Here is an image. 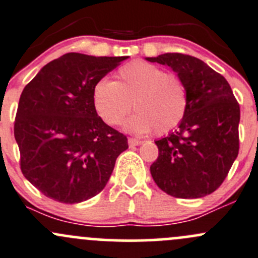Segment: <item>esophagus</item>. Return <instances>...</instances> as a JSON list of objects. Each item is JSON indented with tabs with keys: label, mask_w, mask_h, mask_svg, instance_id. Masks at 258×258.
<instances>
[{
	"label": "esophagus",
	"mask_w": 258,
	"mask_h": 258,
	"mask_svg": "<svg viewBox=\"0 0 258 258\" xmlns=\"http://www.w3.org/2000/svg\"><path fill=\"white\" fill-rule=\"evenodd\" d=\"M128 143H129V145H130V147H137V145H140V144H143V140L135 139V138H129Z\"/></svg>",
	"instance_id": "esophagus-1"
}]
</instances>
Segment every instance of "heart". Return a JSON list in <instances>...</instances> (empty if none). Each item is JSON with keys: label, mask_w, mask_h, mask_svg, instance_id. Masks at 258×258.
Wrapping results in <instances>:
<instances>
[{"label": "heart", "mask_w": 258, "mask_h": 258, "mask_svg": "<svg viewBox=\"0 0 258 258\" xmlns=\"http://www.w3.org/2000/svg\"><path fill=\"white\" fill-rule=\"evenodd\" d=\"M115 78L100 79L93 88V104L105 124L119 125L134 108L137 114L125 123L130 132L164 135L180 125L188 95L179 76L138 59L121 66Z\"/></svg>", "instance_id": "1"}]
</instances>
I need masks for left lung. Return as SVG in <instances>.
Here are the masks:
<instances>
[{
	"label": "left lung",
	"instance_id": "obj_1",
	"mask_svg": "<svg viewBox=\"0 0 258 258\" xmlns=\"http://www.w3.org/2000/svg\"><path fill=\"white\" fill-rule=\"evenodd\" d=\"M147 59L176 72L188 95L179 129L155 142L159 156L150 166L151 176L174 198L210 195L224 182L238 155L240 104L226 79L199 58L165 53Z\"/></svg>",
	"mask_w": 258,
	"mask_h": 258
}]
</instances>
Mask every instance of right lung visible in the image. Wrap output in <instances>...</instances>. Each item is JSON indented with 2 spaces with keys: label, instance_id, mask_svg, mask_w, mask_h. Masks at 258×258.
Masks as SVG:
<instances>
[{
  "label": "right lung",
  "instance_id": "right-lung-1",
  "mask_svg": "<svg viewBox=\"0 0 258 258\" xmlns=\"http://www.w3.org/2000/svg\"><path fill=\"white\" fill-rule=\"evenodd\" d=\"M126 58L67 53L23 89L13 129L21 171L47 198L77 204L95 196L128 149L93 104L95 84Z\"/></svg>",
  "mask_w": 258,
  "mask_h": 258
}]
</instances>
